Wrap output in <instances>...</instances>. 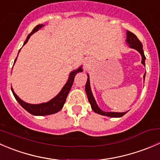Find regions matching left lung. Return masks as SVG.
I'll return each instance as SVG.
<instances>
[{
  "mask_svg": "<svg viewBox=\"0 0 160 160\" xmlns=\"http://www.w3.org/2000/svg\"><path fill=\"white\" fill-rule=\"evenodd\" d=\"M126 42L128 44V46L132 49H134L138 52L141 54L142 56V63L145 66V60H146V56L144 55V52H143L142 49V45L141 42L138 40V38H137L136 35L135 34H133L132 32H129V31H127V39ZM88 80H87L86 86H85V90H86L87 95H88V101H89L90 106H91V108L93 109V111L95 113H98V114H101V115L108 116V117H111V118H120L122 117L124 114H125L127 113V111L125 112H106L101 110L97 104L96 101H95L94 98L93 96V93L91 92V89H90V78L89 75L88 74ZM145 77H146V73L143 76V78L145 80Z\"/></svg>",
  "mask_w": 160,
  "mask_h": 160,
  "instance_id": "left-lung-1",
  "label": "left lung"
}]
</instances>
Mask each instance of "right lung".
<instances>
[{
	"label": "right lung",
	"mask_w": 160,
	"mask_h": 160,
	"mask_svg": "<svg viewBox=\"0 0 160 160\" xmlns=\"http://www.w3.org/2000/svg\"><path fill=\"white\" fill-rule=\"evenodd\" d=\"M43 26H44V25H38L37 26H35V28H34V29L32 30V32L27 36L26 40H25V42H24V45L26 44L27 42L28 41V39H29V38L32 34L35 33V32H37V31L40 29V28ZM20 50H19V52H20ZM17 57H16L15 60H14V62H15L16 59H17ZM79 72H83L82 67H79L77 70L72 71V72H70L68 80H67V83L64 85L63 88H62L61 91L59 92L54 98H52V99L50 100L49 101H48V102L46 103H42V104H28V103L25 102V101H22V99H20V98L17 96V94L14 93L12 88H11V91H12L13 94H14V98L17 100L18 102L20 104V105L22 106L24 109H25V110L28 111V112H29L30 114L37 116L49 115V114H55V113H57L58 111H60L61 109L62 108V107H63L64 104H65L66 102V100H67V95H68L69 92H70L71 88H72V83H73L74 80V77H75L76 74Z\"/></svg>",
	"instance_id": "right-lung-1"
}]
</instances>
